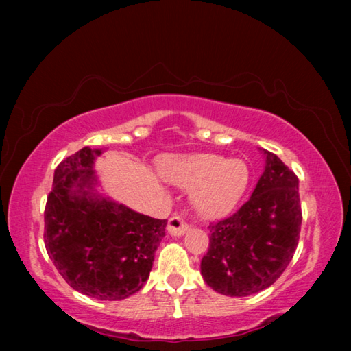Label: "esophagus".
I'll return each instance as SVG.
<instances>
[{
  "mask_svg": "<svg viewBox=\"0 0 351 351\" xmlns=\"http://www.w3.org/2000/svg\"><path fill=\"white\" fill-rule=\"evenodd\" d=\"M189 229V224L181 217H171L167 223V230L170 235L180 237Z\"/></svg>",
  "mask_w": 351,
  "mask_h": 351,
  "instance_id": "obj_1",
  "label": "esophagus"
}]
</instances>
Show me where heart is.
Segmentation results:
<instances>
[{
	"mask_svg": "<svg viewBox=\"0 0 351 351\" xmlns=\"http://www.w3.org/2000/svg\"><path fill=\"white\" fill-rule=\"evenodd\" d=\"M165 175L184 189H193L192 201L199 215L218 218L239 204L251 182V173L241 159H226L218 154H195L175 159Z\"/></svg>",
	"mask_w": 351,
	"mask_h": 351,
	"instance_id": "obj_1",
	"label": "heart"
}]
</instances>
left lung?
<instances>
[{
	"instance_id": "8db88e82",
	"label": "left lung",
	"mask_w": 351,
	"mask_h": 351,
	"mask_svg": "<svg viewBox=\"0 0 351 351\" xmlns=\"http://www.w3.org/2000/svg\"><path fill=\"white\" fill-rule=\"evenodd\" d=\"M265 154L266 167L252 197L234 215L210 223L201 274L219 294L245 297L271 287L299 245V178L277 154Z\"/></svg>"
}]
</instances>
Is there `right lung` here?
Here are the masks:
<instances>
[{
  "label": "right lung",
  "mask_w": 351,
  "mask_h": 351,
  "mask_svg": "<svg viewBox=\"0 0 351 351\" xmlns=\"http://www.w3.org/2000/svg\"><path fill=\"white\" fill-rule=\"evenodd\" d=\"M100 153L83 147L57 165L45 207L43 239L47 255L71 288L99 300H121L145 285L167 219L90 197L83 187L96 178L93 162Z\"/></svg>",
  "instance_id": "obj_1"
}]
</instances>
